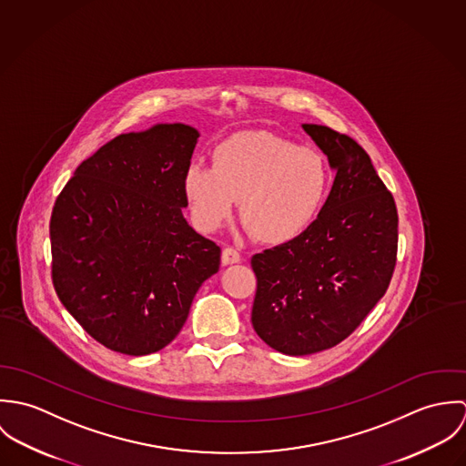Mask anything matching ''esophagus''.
<instances>
[{
	"mask_svg": "<svg viewBox=\"0 0 466 466\" xmlns=\"http://www.w3.org/2000/svg\"><path fill=\"white\" fill-rule=\"evenodd\" d=\"M240 260H242V257H240V253H238L237 249H233V248H226V249L222 251V264H224V266L238 264Z\"/></svg>",
	"mask_w": 466,
	"mask_h": 466,
	"instance_id": "34e87169",
	"label": "esophagus"
}]
</instances>
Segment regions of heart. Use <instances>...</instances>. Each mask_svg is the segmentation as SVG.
<instances>
[{
    "label": "heart",
    "instance_id": "obj_1",
    "mask_svg": "<svg viewBox=\"0 0 466 466\" xmlns=\"http://www.w3.org/2000/svg\"><path fill=\"white\" fill-rule=\"evenodd\" d=\"M330 185L321 152L267 131L228 136L213 147L211 168L192 165L183 177L198 228L220 229L240 202L242 224L266 246L305 235L321 215Z\"/></svg>",
    "mask_w": 466,
    "mask_h": 466
}]
</instances>
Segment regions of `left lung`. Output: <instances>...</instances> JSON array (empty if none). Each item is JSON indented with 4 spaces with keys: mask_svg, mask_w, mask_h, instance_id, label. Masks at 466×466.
Listing matches in <instances>:
<instances>
[{
    "mask_svg": "<svg viewBox=\"0 0 466 466\" xmlns=\"http://www.w3.org/2000/svg\"><path fill=\"white\" fill-rule=\"evenodd\" d=\"M303 129L329 156L330 196L305 235L251 258L253 329L287 355L318 353L355 332L386 294L399 251L397 204L368 152L330 127Z\"/></svg>",
    "mask_w": 466,
    "mask_h": 466,
    "instance_id": "8db88e82",
    "label": "left lung"
}]
</instances>
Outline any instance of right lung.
I'll return each instance as SVG.
<instances>
[{
    "mask_svg": "<svg viewBox=\"0 0 466 466\" xmlns=\"http://www.w3.org/2000/svg\"><path fill=\"white\" fill-rule=\"evenodd\" d=\"M198 137L183 124L120 134L76 167L54 204V289L113 351L139 357L170 344L220 266V248L183 217Z\"/></svg>",
    "mask_w": 466,
    "mask_h": 466,
    "instance_id": "add662e5",
    "label": "right lung"
}]
</instances>
